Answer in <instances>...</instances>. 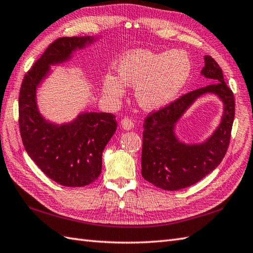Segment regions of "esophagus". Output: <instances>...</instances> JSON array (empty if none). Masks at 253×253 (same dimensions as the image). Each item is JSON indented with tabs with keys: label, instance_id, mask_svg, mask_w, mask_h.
<instances>
[{
	"label": "esophagus",
	"instance_id": "obj_1",
	"mask_svg": "<svg viewBox=\"0 0 253 253\" xmlns=\"http://www.w3.org/2000/svg\"><path fill=\"white\" fill-rule=\"evenodd\" d=\"M121 126L125 128V130H131V128L134 127V123L132 120L128 119V118H123L120 121Z\"/></svg>",
	"mask_w": 253,
	"mask_h": 253
}]
</instances>
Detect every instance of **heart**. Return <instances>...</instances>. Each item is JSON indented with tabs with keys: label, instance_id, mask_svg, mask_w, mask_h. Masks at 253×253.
Here are the masks:
<instances>
[{
	"label": "heart",
	"instance_id": "heart-1",
	"mask_svg": "<svg viewBox=\"0 0 253 253\" xmlns=\"http://www.w3.org/2000/svg\"><path fill=\"white\" fill-rule=\"evenodd\" d=\"M190 70V60L182 50H133L118 63L119 80L112 76L105 77L104 91L109 96L120 97L125 93L122 84L136 86L138 104L145 109H157L176 96L187 82Z\"/></svg>",
	"mask_w": 253,
	"mask_h": 253
}]
</instances>
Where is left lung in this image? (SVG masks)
<instances>
[{"label":"left lung","mask_w":253,"mask_h":253,"mask_svg":"<svg viewBox=\"0 0 253 253\" xmlns=\"http://www.w3.org/2000/svg\"><path fill=\"white\" fill-rule=\"evenodd\" d=\"M201 74L214 82L182 95L145 118L142 175L156 187L178 190L192 186L214 170L226 154L235 117L234 93L224 81L221 67L209 55L205 57ZM206 92L216 93L223 100L222 122L207 142L185 145L173 135V125L194 99Z\"/></svg>","instance_id":"8db88e82"}]
</instances>
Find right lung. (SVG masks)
<instances>
[{
  "label": "right lung",
  "instance_id": "obj_1",
  "mask_svg": "<svg viewBox=\"0 0 253 253\" xmlns=\"http://www.w3.org/2000/svg\"><path fill=\"white\" fill-rule=\"evenodd\" d=\"M92 41L89 37H65L50 43L25 75L19 92L18 122L26 151L44 174L68 187L85 186L99 176L103 150L117 130L116 116L84 112L69 125L55 126L39 114L36 89L50 65L63 63Z\"/></svg>",
  "mask_w": 253,
  "mask_h": 253
}]
</instances>
